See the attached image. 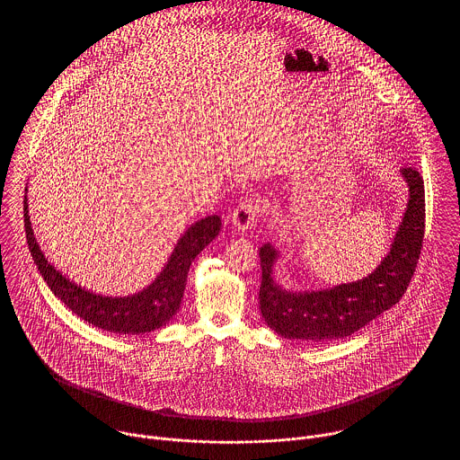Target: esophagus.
<instances>
[{"instance_id": "34e87169", "label": "esophagus", "mask_w": 460, "mask_h": 460, "mask_svg": "<svg viewBox=\"0 0 460 460\" xmlns=\"http://www.w3.org/2000/svg\"><path fill=\"white\" fill-rule=\"evenodd\" d=\"M257 216H259V203L255 199H244L241 201L240 205L234 208L233 216H231V222H233V227L236 231H248L255 226L257 222Z\"/></svg>"}]
</instances>
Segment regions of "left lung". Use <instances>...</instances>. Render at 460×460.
I'll return each mask as SVG.
<instances>
[{
    "instance_id": "8db88e82",
    "label": "left lung",
    "mask_w": 460,
    "mask_h": 460,
    "mask_svg": "<svg viewBox=\"0 0 460 460\" xmlns=\"http://www.w3.org/2000/svg\"><path fill=\"white\" fill-rule=\"evenodd\" d=\"M409 201L388 255L367 278L319 291H288L272 278L279 252L270 244L259 250L262 267L261 312L267 326L289 340L328 341L347 338L392 308L411 283L424 238V181L403 167Z\"/></svg>"
}]
</instances>
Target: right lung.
<instances>
[{
	"label": "right lung",
	"mask_w": 460,
	"mask_h": 460,
	"mask_svg": "<svg viewBox=\"0 0 460 460\" xmlns=\"http://www.w3.org/2000/svg\"><path fill=\"white\" fill-rule=\"evenodd\" d=\"M23 222L31 255L55 296L89 324L119 334L150 332L174 317L181 306L190 265L220 231L219 216L198 220L179 238L171 259L152 285L128 296H103L75 285L48 262L31 226L27 195L23 198Z\"/></svg>",
	"instance_id": "right-lung-1"
}]
</instances>
